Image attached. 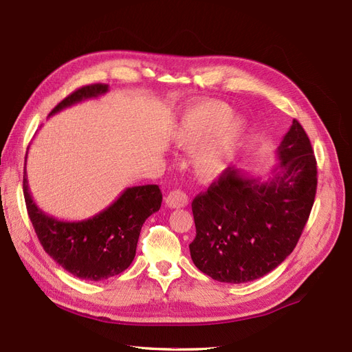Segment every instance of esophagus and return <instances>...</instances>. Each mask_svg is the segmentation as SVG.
<instances>
[{"instance_id": "34e87169", "label": "esophagus", "mask_w": 352, "mask_h": 352, "mask_svg": "<svg viewBox=\"0 0 352 352\" xmlns=\"http://www.w3.org/2000/svg\"><path fill=\"white\" fill-rule=\"evenodd\" d=\"M166 203L168 208L171 209H181V208H185V206L188 204V195L181 191V190H175V191H170L167 194V199H166Z\"/></svg>"}]
</instances>
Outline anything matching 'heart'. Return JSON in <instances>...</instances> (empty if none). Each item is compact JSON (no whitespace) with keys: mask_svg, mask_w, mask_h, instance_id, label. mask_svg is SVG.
Here are the masks:
<instances>
[{"mask_svg":"<svg viewBox=\"0 0 352 352\" xmlns=\"http://www.w3.org/2000/svg\"><path fill=\"white\" fill-rule=\"evenodd\" d=\"M222 101H206L188 110L173 133V142L192 149L191 164L200 179H213L233 160L245 135L241 119Z\"/></svg>","mask_w":352,"mask_h":352,"instance_id":"heart-1","label":"heart"}]
</instances>
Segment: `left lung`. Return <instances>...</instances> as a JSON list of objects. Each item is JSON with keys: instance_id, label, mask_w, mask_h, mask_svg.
<instances>
[{"instance_id": "1", "label": "left lung", "mask_w": 352, "mask_h": 352, "mask_svg": "<svg viewBox=\"0 0 352 352\" xmlns=\"http://www.w3.org/2000/svg\"><path fill=\"white\" fill-rule=\"evenodd\" d=\"M267 182L228 167L192 200L195 267L212 279L242 284L276 269L293 252L316 194V160L297 119L278 148Z\"/></svg>"}]
</instances>
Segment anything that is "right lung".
I'll return each instance as SVG.
<instances>
[{
	"label": "right lung",
	"mask_w": 352,
	"mask_h": 352,
	"mask_svg": "<svg viewBox=\"0 0 352 352\" xmlns=\"http://www.w3.org/2000/svg\"><path fill=\"white\" fill-rule=\"evenodd\" d=\"M107 89L104 83L76 89L59 102L49 116L76 102L97 98ZM23 197L43 250L72 275L87 280H102L128 269L135 256L143 222L160 210L162 201L158 185L131 186L96 217L76 222L58 221L34 203L27 171H23Z\"/></svg>",
	"instance_id": "obj_1"
}]
</instances>
